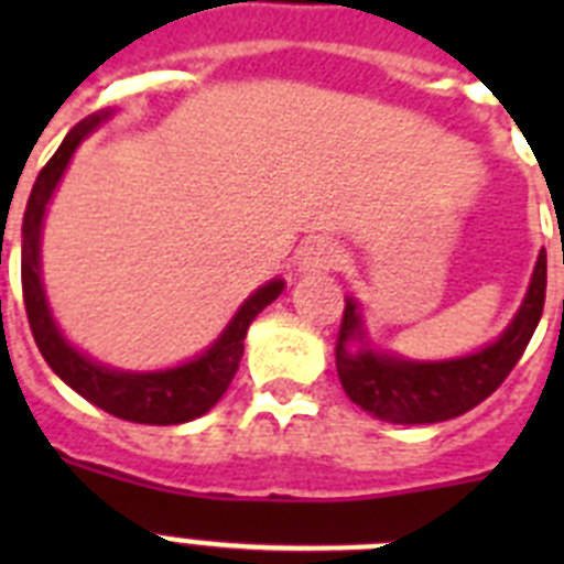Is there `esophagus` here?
<instances>
[{"label":"esophagus","mask_w":564,"mask_h":564,"mask_svg":"<svg viewBox=\"0 0 564 564\" xmlns=\"http://www.w3.org/2000/svg\"><path fill=\"white\" fill-rule=\"evenodd\" d=\"M338 262H341V248H338L336 239L330 237H316L311 239L305 246V251H302V271H333V268H338Z\"/></svg>","instance_id":"1"}]
</instances>
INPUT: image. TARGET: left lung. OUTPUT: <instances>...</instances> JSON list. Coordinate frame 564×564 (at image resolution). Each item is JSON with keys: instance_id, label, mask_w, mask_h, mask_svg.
<instances>
[{"instance_id": "obj_1", "label": "left lung", "mask_w": 564, "mask_h": 564, "mask_svg": "<svg viewBox=\"0 0 564 564\" xmlns=\"http://www.w3.org/2000/svg\"><path fill=\"white\" fill-rule=\"evenodd\" d=\"M547 262L540 253L525 302L495 344L452 361H403L370 350L361 313L347 299L336 338V370L344 392L361 410L392 423H437L475 410L514 370L545 307ZM357 347L352 348L351 344Z\"/></svg>"}]
</instances>
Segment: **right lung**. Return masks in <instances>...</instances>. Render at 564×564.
I'll return each mask as SVG.
<instances>
[{
    "label": "right lung",
    "mask_w": 564,
    "mask_h": 564,
    "mask_svg": "<svg viewBox=\"0 0 564 564\" xmlns=\"http://www.w3.org/2000/svg\"><path fill=\"white\" fill-rule=\"evenodd\" d=\"M101 118H107V115H93V118L69 129L56 154L39 172L33 192H30L22 223V296L30 333L36 338L39 352L50 364V370L56 372L67 387H73L78 395L101 406L109 415L132 423H152V426L194 421V417L206 415L228 390L231 378L237 376L242 350H246L242 341H246L248 327L282 293L285 282L273 279V282L259 288L253 296H248L246 305L239 307L237 316L231 318V325L223 330V336L200 358H194L183 367L161 372H121L89 361L76 347H69L67 338L62 336V330L50 316L47 299H44L42 271H39V237H42L44 208L56 192L69 158L78 149V143L101 123Z\"/></svg>",
    "instance_id": "add662e5"
}]
</instances>
